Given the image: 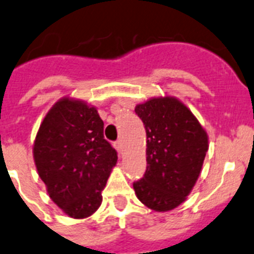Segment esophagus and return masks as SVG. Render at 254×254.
<instances>
[{
    "label": "esophagus",
    "mask_w": 254,
    "mask_h": 254,
    "mask_svg": "<svg viewBox=\"0 0 254 254\" xmlns=\"http://www.w3.org/2000/svg\"><path fill=\"white\" fill-rule=\"evenodd\" d=\"M114 146H115L116 150L119 151V153H122V151H123V143H122V140H116L115 143H114Z\"/></svg>",
    "instance_id": "1"
}]
</instances>
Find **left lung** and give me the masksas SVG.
<instances>
[{"label":"left lung","mask_w":254,"mask_h":254,"mask_svg":"<svg viewBox=\"0 0 254 254\" xmlns=\"http://www.w3.org/2000/svg\"><path fill=\"white\" fill-rule=\"evenodd\" d=\"M135 113L146 131V170L132 184L135 194L150 209L172 210L186 200L200 174L207 132L175 98L150 99Z\"/></svg>","instance_id":"1"}]
</instances>
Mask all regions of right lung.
<instances>
[{
	"mask_svg": "<svg viewBox=\"0 0 254 254\" xmlns=\"http://www.w3.org/2000/svg\"><path fill=\"white\" fill-rule=\"evenodd\" d=\"M40 178L54 203L68 217L86 218L103 202L118 153L104 139L98 110L65 98L52 106L34 144Z\"/></svg>",
	"mask_w": 254,
	"mask_h": 254,
	"instance_id": "add662e5",
	"label": "right lung"
}]
</instances>
